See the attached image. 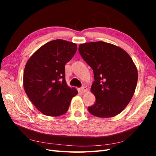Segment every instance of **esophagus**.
Masks as SVG:
<instances>
[{
	"label": "esophagus",
	"instance_id": "obj_1",
	"mask_svg": "<svg viewBox=\"0 0 156 156\" xmlns=\"http://www.w3.org/2000/svg\"><path fill=\"white\" fill-rule=\"evenodd\" d=\"M87 91V88L86 87H83L79 90V92H81V94H83L84 92H86Z\"/></svg>",
	"mask_w": 156,
	"mask_h": 156
}]
</instances>
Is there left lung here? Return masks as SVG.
Instances as JSON below:
<instances>
[{"label":"left lung","mask_w":156,"mask_h":156,"mask_svg":"<svg viewBox=\"0 0 156 156\" xmlns=\"http://www.w3.org/2000/svg\"><path fill=\"white\" fill-rule=\"evenodd\" d=\"M79 52L94 72L91 91L96 101L88 111L101 118L119 114L131 100L137 83V69L131 58L119 47L103 41L80 44Z\"/></svg>","instance_id":"8db88e82"}]
</instances>
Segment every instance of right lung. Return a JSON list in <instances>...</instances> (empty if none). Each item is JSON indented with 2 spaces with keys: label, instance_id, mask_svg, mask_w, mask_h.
Listing matches in <instances>:
<instances>
[{
  "label": "right lung",
  "instance_id": "right-lung-1",
  "mask_svg": "<svg viewBox=\"0 0 156 156\" xmlns=\"http://www.w3.org/2000/svg\"><path fill=\"white\" fill-rule=\"evenodd\" d=\"M77 49L72 42L55 40L41 46L27 61L23 87L33 105L45 115H64L78 93L67 85L65 79V64Z\"/></svg>",
  "mask_w": 156,
  "mask_h": 156
}]
</instances>
